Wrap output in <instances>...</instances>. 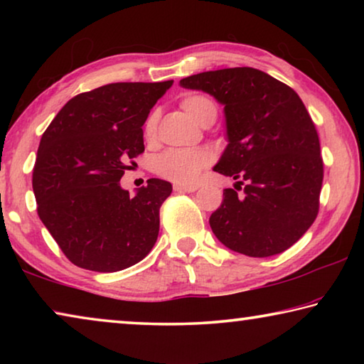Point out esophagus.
<instances>
[{
	"mask_svg": "<svg viewBox=\"0 0 364 364\" xmlns=\"http://www.w3.org/2000/svg\"><path fill=\"white\" fill-rule=\"evenodd\" d=\"M173 189L176 191V193H194V191H196L197 188L193 186V184H180V183H175V184H173Z\"/></svg>",
	"mask_w": 364,
	"mask_h": 364,
	"instance_id": "1",
	"label": "esophagus"
}]
</instances>
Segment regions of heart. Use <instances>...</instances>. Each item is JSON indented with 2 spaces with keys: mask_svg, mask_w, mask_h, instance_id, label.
<instances>
[{
  "mask_svg": "<svg viewBox=\"0 0 364 364\" xmlns=\"http://www.w3.org/2000/svg\"><path fill=\"white\" fill-rule=\"evenodd\" d=\"M181 107L193 117V119L207 125L213 123L217 117V106L204 95H189L183 97ZM159 114L151 112L144 122V136L152 139L157 132ZM210 164V154L204 149H170L160 154L154 160V171L157 175L167 178L175 183L188 184L194 183L200 170Z\"/></svg>",
  "mask_w": 364,
  "mask_h": 364,
  "instance_id": "obj_1",
  "label": "heart"
}]
</instances>
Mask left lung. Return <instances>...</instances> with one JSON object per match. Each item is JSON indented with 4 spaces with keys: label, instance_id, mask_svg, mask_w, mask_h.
Wrapping results in <instances>:
<instances>
[{
    "label": "left lung",
    "instance_id": "8db88e82",
    "mask_svg": "<svg viewBox=\"0 0 364 364\" xmlns=\"http://www.w3.org/2000/svg\"><path fill=\"white\" fill-rule=\"evenodd\" d=\"M180 85L225 106L228 146L213 170L246 183L223 191L210 228L228 249L247 257L287 250L313 225L323 184L319 138L299 95L252 67L202 72ZM235 188V186H234Z\"/></svg>",
    "mask_w": 364,
    "mask_h": 364
}]
</instances>
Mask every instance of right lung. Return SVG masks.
I'll return each instance as SVG.
<instances>
[{"mask_svg": "<svg viewBox=\"0 0 364 364\" xmlns=\"http://www.w3.org/2000/svg\"><path fill=\"white\" fill-rule=\"evenodd\" d=\"M171 85L110 83L86 91L43 133L32 178L36 210L77 267L114 273L143 260L156 244L171 184L151 178L130 196L120 180L144 152L141 127Z\"/></svg>", "mask_w": 364, "mask_h": 364, "instance_id": "obj_1", "label": "right lung"}]
</instances>
